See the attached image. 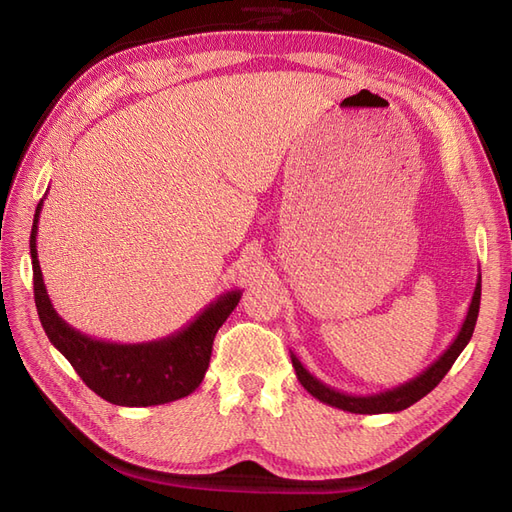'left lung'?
Wrapping results in <instances>:
<instances>
[{
	"instance_id": "left-lung-1",
	"label": "left lung",
	"mask_w": 512,
	"mask_h": 512,
	"mask_svg": "<svg viewBox=\"0 0 512 512\" xmlns=\"http://www.w3.org/2000/svg\"><path fill=\"white\" fill-rule=\"evenodd\" d=\"M478 307H480V275L476 280V288L472 294V303L468 307L466 320H463L461 329L457 333V337L453 339V344L448 346L436 361H433L423 374H418L416 378L395 386V389L389 391H380V393H371V395H352V393H344L331 389L329 384L320 382L316 376L309 374V371L301 365V361L297 359V354L290 352L292 359V367L297 371V378L303 384V389L314 395L318 401L333 408H339L344 412H352V414H384V412H401L410 408L412 404H416L418 399H423L427 393H431L436 386L440 384V380L448 374V369L453 367V363L457 361V356L463 352V348L468 346V342L472 339L474 327H476V318H478Z\"/></svg>"
}]
</instances>
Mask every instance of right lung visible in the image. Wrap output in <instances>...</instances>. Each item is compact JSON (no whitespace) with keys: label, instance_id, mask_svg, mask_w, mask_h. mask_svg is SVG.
Segmentation results:
<instances>
[{"label":"right lung","instance_id":"1","mask_svg":"<svg viewBox=\"0 0 512 512\" xmlns=\"http://www.w3.org/2000/svg\"><path fill=\"white\" fill-rule=\"evenodd\" d=\"M44 198L34 213L29 254L34 267V299L49 342L66 356L91 391L115 406L147 408L188 397L203 382L218 329L241 299V290H228L211 301L183 329L141 344H117L89 337L61 318L46 294L36 250L38 220Z\"/></svg>","mask_w":512,"mask_h":512}]
</instances>
